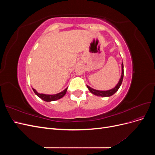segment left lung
Listing matches in <instances>:
<instances>
[{"mask_svg": "<svg viewBox=\"0 0 155 155\" xmlns=\"http://www.w3.org/2000/svg\"><path fill=\"white\" fill-rule=\"evenodd\" d=\"M123 78H124V64L122 63V64H121V78L120 79L118 83L117 84V85L114 88L110 89V90H109V91H101L95 90V89H93V88H92L91 87H90L88 85H87V87L88 88V90L90 91V92L91 93H92L93 94H94V95L97 96L109 97V96H111L112 95H113L115 92L118 91V90L119 88L120 87V86L121 85V83H122Z\"/></svg>", "mask_w": 155, "mask_h": 155, "instance_id": "1", "label": "left lung"}]
</instances>
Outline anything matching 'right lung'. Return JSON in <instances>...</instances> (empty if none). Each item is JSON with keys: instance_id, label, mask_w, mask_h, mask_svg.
I'll list each match as a JSON object with an SVG mask.
<instances>
[{"instance_id": "obj_1", "label": "right lung", "mask_w": 155, "mask_h": 155, "mask_svg": "<svg viewBox=\"0 0 155 155\" xmlns=\"http://www.w3.org/2000/svg\"><path fill=\"white\" fill-rule=\"evenodd\" d=\"M67 88H67L66 89H64V90L63 91L61 92H59L58 94H56L49 95V94H39V93H38L35 91V89L32 88L33 91H34V92H35V94L38 97H39L41 99H42V100L45 101H55V100H58L60 99V98L63 97L65 95V94H66V92L67 91Z\"/></svg>"}]
</instances>
